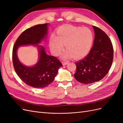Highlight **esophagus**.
Instances as JSON below:
<instances>
[{"instance_id": "1", "label": "esophagus", "mask_w": 123, "mask_h": 123, "mask_svg": "<svg viewBox=\"0 0 123 123\" xmlns=\"http://www.w3.org/2000/svg\"><path fill=\"white\" fill-rule=\"evenodd\" d=\"M68 64V62H62V64L64 66L67 65Z\"/></svg>"}]
</instances>
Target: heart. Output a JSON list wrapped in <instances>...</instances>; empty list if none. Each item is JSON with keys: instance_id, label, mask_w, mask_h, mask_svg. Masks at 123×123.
<instances>
[{"instance_id": "1", "label": "heart", "mask_w": 123, "mask_h": 123, "mask_svg": "<svg viewBox=\"0 0 123 123\" xmlns=\"http://www.w3.org/2000/svg\"><path fill=\"white\" fill-rule=\"evenodd\" d=\"M56 34L57 36H51L50 47L52 53L57 56L64 50L65 45L67 50L62 55L63 58L85 56L90 51L94 39L93 33L87 27L62 26L58 29Z\"/></svg>"}]
</instances>
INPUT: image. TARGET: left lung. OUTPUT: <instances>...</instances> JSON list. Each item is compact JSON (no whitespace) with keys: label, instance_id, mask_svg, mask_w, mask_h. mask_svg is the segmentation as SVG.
Listing matches in <instances>:
<instances>
[{"label":"left lung","instance_id":"left-lung-1","mask_svg":"<svg viewBox=\"0 0 123 123\" xmlns=\"http://www.w3.org/2000/svg\"><path fill=\"white\" fill-rule=\"evenodd\" d=\"M95 33L94 43L88 54L76 62L74 74L79 82L89 84L103 79L112 64L113 49L109 37L101 29L93 25Z\"/></svg>","mask_w":123,"mask_h":123}]
</instances>
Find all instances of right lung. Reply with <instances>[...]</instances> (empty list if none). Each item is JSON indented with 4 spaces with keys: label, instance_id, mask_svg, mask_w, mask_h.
Wrapping results in <instances>:
<instances>
[{
    "label": "right lung",
    "instance_id": "right-lung-1",
    "mask_svg": "<svg viewBox=\"0 0 123 123\" xmlns=\"http://www.w3.org/2000/svg\"><path fill=\"white\" fill-rule=\"evenodd\" d=\"M49 25H37L25 30L18 37L13 47L12 58L15 71L25 84L34 88H44L52 83L58 69L62 66L56 57L47 55L44 48L38 44L47 38ZM29 45H35L39 51V61L33 66L23 65L17 54L19 46Z\"/></svg>",
    "mask_w": 123,
    "mask_h": 123
}]
</instances>
